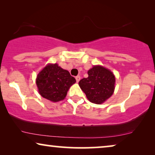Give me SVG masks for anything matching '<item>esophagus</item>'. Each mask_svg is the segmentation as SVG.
<instances>
[{
	"label": "esophagus",
	"instance_id": "34e87169",
	"mask_svg": "<svg viewBox=\"0 0 155 155\" xmlns=\"http://www.w3.org/2000/svg\"><path fill=\"white\" fill-rule=\"evenodd\" d=\"M80 79H81V77H80V76H76V82H79L80 81Z\"/></svg>",
	"mask_w": 155,
	"mask_h": 155
}]
</instances>
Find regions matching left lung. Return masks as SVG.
Instances as JSON below:
<instances>
[{"label":"left lung","mask_w":155,"mask_h":155,"mask_svg":"<svg viewBox=\"0 0 155 155\" xmlns=\"http://www.w3.org/2000/svg\"><path fill=\"white\" fill-rule=\"evenodd\" d=\"M88 76L80 80L79 85L91 103L103 104L110 98L115 89V76L101 66H94L88 70Z\"/></svg>","instance_id":"obj_1"}]
</instances>
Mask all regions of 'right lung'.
I'll return each instance as SVG.
<instances>
[{"label": "right lung", "mask_w": 155, "mask_h": 155, "mask_svg": "<svg viewBox=\"0 0 155 155\" xmlns=\"http://www.w3.org/2000/svg\"><path fill=\"white\" fill-rule=\"evenodd\" d=\"M75 82V78L57 64L46 66L38 74L36 79L40 94L53 102L63 100L70 86Z\"/></svg>", "instance_id": "obj_1"}]
</instances>
